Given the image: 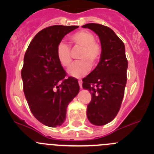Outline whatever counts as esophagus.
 Returning <instances> with one entry per match:
<instances>
[{
  "label": "esophagus",
  "instance_id": "1",
  "mask_svg": "<svg viewBox=\"0 0 154 154\" xmlns=\"http://www.w3.org/2000/svg\"><path fill=\"white\" fill-rule=\"evenodd\" d=\"M78 83H79V86H80V88H83V86H82V84H83V81H82V80H79Z\"/></svg>",
  "mask_w": 154,
  "mask_h": 154
}]
</instances>
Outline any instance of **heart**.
Here are the masks:
<instances>
[{"label":"heart","instance_id":"1","mask_svg":"<svg viewBox=\"0 0 154 154\" xmlns=\"http://www.w3.org/2000/svg\"><path fill=\"white\" fill-rule=\"evenodd\" d=\"M69 42L74 48H80L81 51L78 59L80 61L74 63L68 69V74L74 77H81L90 71L91 66L97 65L101 57V46L96 42L94 34L90 31L82 29L71 34ZM57 60L63 67H68L72 63V56L70 48L66 43L61 42L56 48Z\"/></svg>","mask_w":154,"mask_h":154}]
</instances>
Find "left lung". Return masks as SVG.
Wrapping results in <instances>:
<instances>
[{
  "mask_svg": "<svg viewBox=\"0 0 154 154\" xmlns=\"http://www.w3.org/2000/svg\"><path fill=\"white\" fill-rule=\"evenodd\" d=\"M83 27L98 35L102 48L97 67L83 80V88L91 94L87 117L92 125H105L117 116L125 94L127 69L125 47L114 31L106 26L89 23Z\"/></svg>",
  "mask_w": 154,
  "mask_h": 154,
  "instance_id": "8db88e82",
  "label": "left lung"
}]
</instances>
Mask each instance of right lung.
Segmentation results:
<instances>
[{
    "label": "right lung",
    "instance_id": "1",
    "mask_svg": "<svg viewBox=\"0 0 154 154\" xmlns=\"http://www.w3.org/2000/svg\"><path fill=\"white\" fill-rule=\"evenodd\" d=\"M77 27L54 25L43 29L24 54L21 70L24 95L34 117L48 127L63 125L68 105L80 91L77 80L65 79L66 73L56 54L63 37Z\"/></svg>",
    "mask_w": 154,
    "mask_h": 154
}]
</instances>
